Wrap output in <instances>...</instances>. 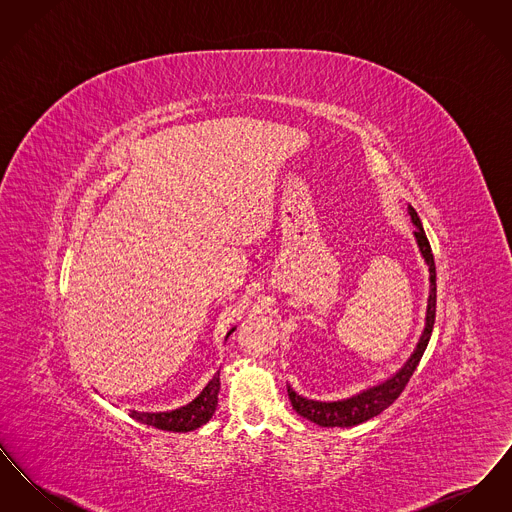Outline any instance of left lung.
<instances>
[{
  "label": "left lung",
  "mask_w": 512,
  "mask_h": 512,
  "mask_svg": "<svg viewBox=\"0 0 512 512\" xmlns=\"http://www.w3.org/2000/svg\"><path fill=\"white\" fill-rule=\"evenodd\" d=\"M409 213H411V219H413L414 226H416L414 236H416V242L420 247V253H422V257L426 259V265L430 268V299H428V311H426V328L420 336V341H418L411 359L393 378L386 380L380 386H374L370 390L363 391L355 397H349V399H343V401H334V403H322V401L305 399V397L297 395L288 386V395H290L295 413L301 414L303 418L315 422L318 426H324V428H351V426H357L361 422L370 420L372 416L386 411L391 403L403 393L405 386L409 384V380L413 376L414 370H416V366L420 363L424 351H426V345H428L432 330H434V320H436V263H434V253H432V247H430V242L426 238V232H424L413 207H411Z\"/></svg>",
  "instance_id": "1"
}]
</instances>
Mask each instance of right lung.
Returning a JSON list of instances; mask_svg holds the SVG:
<instances>
[{"instance_id":"obj_1","label":"right lung","mask_w":512,"mask_h":512,"mask_svg":"<svg viewBox=\"0 0 512 512\" xmlns=\"http://www.w3.org/2000/svg\"><path fill=\"white\" fill-rule=\"evenodd\" d=\"M234 332V328L228 332V336ZM226 336V338H228ZM220 378L219 372L213 376V380L205 386V390L201 391L194 401L186 407H180L171 413H138V411H130V416L142 424L159 428V430H167V432H192L197 430L199 426H203L205 422H209V418L215 414L217 403H219Z\"/></svg>"}]
</instances>
